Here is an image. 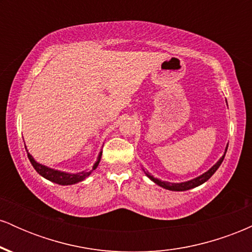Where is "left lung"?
Wrapping results in <instances>:
<instances>
[{"mask_svg":"<svg viewBox=\"0 0 252 252\" xmlns=\"http://www.w3.org/2000/svg\"><path fill=\"white\" fill-rule=\"evenodd\" d=\"M226 150H227V146H226V148H225L224 155H222L221 158H219V160L217 161V162H216L215 164H213V166L211 167V168H210L209 170H207V172L202 173L201 175L196 176V178H194V179H190V180H189V181H184V182H168V181H162V180H160V179L154 178V176H153L152 174H149L148 172H146V170H144L143 168H142V170H143L144 173H146V175L148 176L150 180L154 182V184L158 185V186L162 187V189H164L175 190V192H182V190H189V189H195V187L200 186V185L204 184V182H206V181L209 180V179L211 178V176L215 174L216 170L219 168V166H220V164H221L222 160H224L225 154H226Z\"/></svg>","mask_w":252,"mask_h":252,"instance_id":"left-lung-1","label":"left lung"}]
</instances>
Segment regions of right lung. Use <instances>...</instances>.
<instances>
[{"label": "right lung", "instance_id": "right-lung-1", "mask_svg": "<svg viewBox=\"0 0 252 252\" xmlns=\"http://www.w3.org/2000/svg\"><path fill=\"white\" fill-rule=\"evenodd\" d=\"M26 150H27V147H26ZM27 154L32 166L34 167V169H35L36 172L42 176V178L47 179V180L54 182V184L62 185V186H67V185H74V184H78V182L85 180V179L97 168L98 164H99L100 158H102V150H100L99 154H98L97 160L96 162H94V167H92L91 169L83 170V172H79V173H67V172H63V170L51 168V167H47L45 166V164L39 163L37 161H35V158L28 153V150H27Z\"/></svg>", "mask_w": 252, "mask_h": 252}]
</instances>
